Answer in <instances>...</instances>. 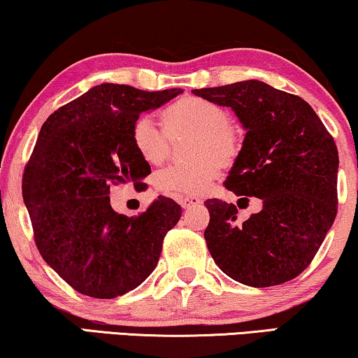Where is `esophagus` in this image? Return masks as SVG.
I'll return each mask as SVG.
<instances>
[{"instance_id":"1","label":"esophagus","mask_w":358,"mask_h":358,"mask_svg":"<svg viewBox=\"0 0 358 358\" xmlns=\"http://www.w3.org/2000/svg\"><path fill=\"white\" fill-rule=\"evenodd\" d=\"M179 203L182 208H192V206L200 205L201 199L200 196H182V199H179Z\"/></svg>"}]
</instances>
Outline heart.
Here are the masks:
<instances>
[{
    "instance_id": "1",
    "label": "heart",
    "mask_w": 358,
    "mask_h": 358,
    "mask_svg": "<svg viewBox=\"0 0 358 358\" xmlns=\"http://www.w3.org/2000/svg\"><path fill=\"white\" fill-rule=\"evenodd\" d=\"M162 121L163 131L152 117H137L131 141L145 163L158 166L168 158L171 142L190 136L184 147V155L190 159L176 162L157 174L158 189L171 196L182 199L205 192L221 168L239 155L241 134L229 122V115L203 98L178 100L163 111Z\"/></svg>"
}]
</instances>
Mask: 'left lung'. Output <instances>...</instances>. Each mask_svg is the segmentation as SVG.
I'll use <instances>...</instances> for the list:
<instances>
[{"mask_svg":"<svg viewBox=\"0 0 358 358\" xmlns=\"http://www.w3.org/2000/svg\"><path fill=\"white\" fill-rule=\"evenodd\" d=\"M229 106L245 138L224 187L262 200L236 222V205L206 200V247L222 273L252 287L297 278L317 255L338 213V147L307 101L260 80L192 90Z\"/></svg>","mask_w":358,"mask_h":358,"instance_id":"obj_1","label":"left lung"}]
</instances>
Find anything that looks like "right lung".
Wrapping results in <instances>:
<instances>
[{"label": "right lung", "instance_id": "right-lung-1", "mask_svg": "<svg viewBox=\"0 0 358 358\" xmlns=\"http://www.w3.org/2000/svg\"><path fill=\"white\" fill-rule=\"evenodd\" d=\"M180 89L145 92L101 84L46 119L22 176V196L43 260L77 292L115 299L147 279L180 206L159 195L137 216L116 213L113 185L147 187L150 164L132 147L131 129Z\"/></svg>", "mask_w": 358, "mask_h": 358}]
</instances>
